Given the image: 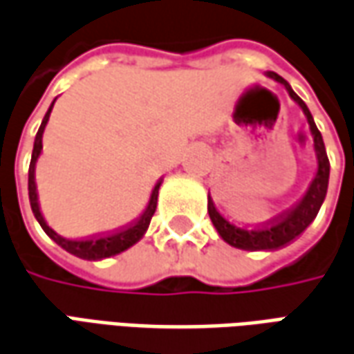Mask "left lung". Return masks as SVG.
Returning <instances> with one entry per match:
<instances>
[{"label":"left lung","instance_id":"obj_1","mask_svg":"<svg viewBox=\"0 0 354 354\" xmlns=\"http://www.w3.org/2000/svg\"><path fill=\"white\" fill-rule=\"evenodd\" d=\"M268 75L277 80V82H281L287 88V92H289V96L303 107L304 115H306L308 125H310L312 136H314V148H316V153H318V173H316L314 181L308 187V192L304 194V198L297 206L283 212L279 218L272 219V221H268L264 225H256V227L237 225V223L225 219L219 214L218 208L214 206V202L208 196L209 219L216 225L221 239L227 241L229 245H233V247L237 248H245V250H266V248L274 250V248L283 247L287 243H291L293 239L299 237L304 229L314 221V218L318 216L322 202H324L326 192H328V181H330V160H328V153H326V146H324V140H322L320 131H318V127L314 123L308 107H306L303 100L295 94L287 80L281 79L277 73H268Z\"/></svg>","mask_w":354,"mask_h":354}]
</instances>
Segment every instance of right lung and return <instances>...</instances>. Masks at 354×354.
<instances>
[{
  "instance_id": "1",
  "label": "right lung",
  "mask_w": 354,
  "mask_h": 354,
  "mask_svg": "<svg viewBox=\"0 0 354 354\" xmlns=\"http://www.w3.org/2000/svg\"><path fill=\"white\" fill-rule=\"evenodd\" d=\"M51 107H53V104L50 106L48 113L44 117L42 125L38 129V135H36V140H34L32 160H30V167H28V198H30V208H32L34 216H36L38 223H40L44 231H46V235L50 239H53L61 248H65L71 254L79 256V258H86V260H98V258H107V256L119 254V252H123L125 248L133 247L136 241L142 239V235L146 233V229L150 225V219H152L153 212H156V206H158V189H160L162 181L153 187L150 202H148V206H146V209L142 212V216L138 219H135L133 223L125 225V227L111 231V233L92 235V237L86 239H65L61 237V235H57V233L46 223V219H44L42 214H40L38 194H36V183H34V165H36V160H38V156L42 152L44 127H46L48 119H50Z\"/></svg>"
}]
</instances>
